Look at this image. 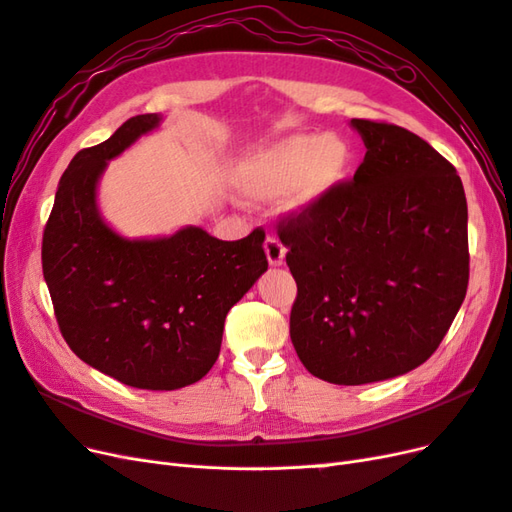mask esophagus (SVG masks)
<instances>
[{"label": "esophagus", "mask_w": 512, "mask_h": 512, "mask_svg": "<svg viewBox=\"0 0 512 512\" xmlns=\"http://www.w3.org/2000/svg\"><path fill=\"white\" fill-rule=\"evenodd\" d=\"M265 254H267V260L271 267H280L286 258V247L280 243V239L269 235L265 241Z\"/></svg>", "instance_id": "esophagus-1"}]
</instances>
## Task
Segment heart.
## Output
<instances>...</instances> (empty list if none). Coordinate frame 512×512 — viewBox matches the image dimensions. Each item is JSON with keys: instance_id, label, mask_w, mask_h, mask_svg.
<instances>
[{"instance_id": "b5f03b06", "label": "heart", "mask_w": 512, "mask_h": 512, "mask_svg": "<svg viewBox=\"0 0 512 512\" xmlns=\"http://www.w3.org/2000/svg\"><path fill=\"white\" fill-rule=\"evenodd\" d=\"M350 166V147L339 136L290 134L260 147L237 164L232 188L254 203H277L303 213L327 198Z\"/></svg>"}]
</instances>
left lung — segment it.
<instances>
[{
  "mask_svg": "<svg viewBox=\"0 0 512 512\" xmlns=\"http://www.w3.org/2000/svg\"><path fill=\"white\" fill-rule=\"evenodd\" d=\"M352 181L280 222L297 282L290 339L331 384L404 376L436 352L466 299L468 203L455 166L393 123L352 119Z\"/></svg>",
  "mask_w": 512,
  "mask_h": 512,
  "instance_id": "left-lung-1",
  "label": "left lung"
}]
</instances>
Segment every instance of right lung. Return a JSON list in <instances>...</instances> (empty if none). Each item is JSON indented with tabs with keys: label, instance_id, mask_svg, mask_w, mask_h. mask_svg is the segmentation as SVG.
Listing matches in <instances>:
<instances>
[{
	"label": "right lung",
	"instance_id": "right-lung-1",
	"mask_svg": "<svg viewBox=\"0 0 512 512\" xmlns=\"http://www.w3.org/2000/svg\"><path fill=\"white\" fill-rule=\"evenodd\" d=\"M160 121L136 115L72 158L44 228L42 273L59 331L81 361L134 389L175 391L218 361L228 309L269 262L260 228L239 241L200 226L126 239L102 220L106 164Z\"/></svg>",
	"mask_w": 512,
	"mask_h": 512
}]
</instances>
